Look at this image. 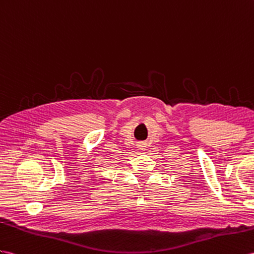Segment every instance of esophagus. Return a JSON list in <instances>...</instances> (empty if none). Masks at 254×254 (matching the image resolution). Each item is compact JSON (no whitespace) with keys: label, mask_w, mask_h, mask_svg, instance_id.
<instances>
[{"label":"esophagus","mask_w":254,"mask_h":254,"mask_svg":"<svg viewBox=\"0 0 254 254\" xmlns=\"http://www.w3.org/2000/svg\"><path fill=\"white\" fill-rule=\"evenodd\" d=\"M137 148H138V150H141V151L146 150V148H147L146 141H139L138 144H137Z\"/></svg>","instance_id":"esophagus-1"}]
</instances>
